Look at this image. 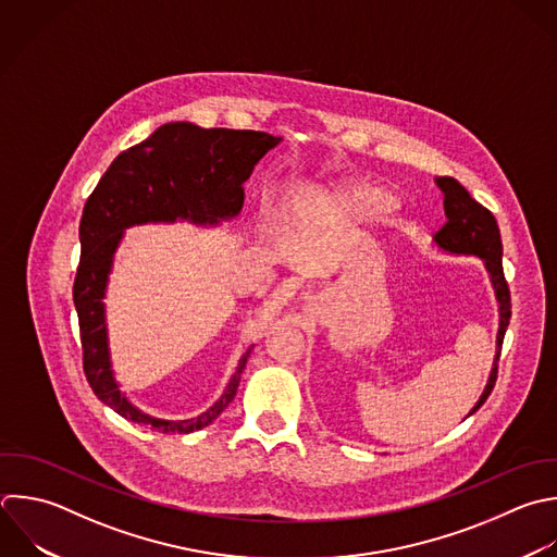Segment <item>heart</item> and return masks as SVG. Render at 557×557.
Listing matches in <instances>:
<instances>
[{"instance_id": "heart-1", "label": "heart", "mask_w": 557, "mask_h": 557, "mask_svg": "<svg viewBox=\"0 0 557 557\" xmlns=\"http://www.w3.org/2000/svg\"><path fill=\"white\" fill-rule=\"evenodd\" d=\"M339 200L344 202V207H348L357 215H379L392 209L394 205V196L389 191L368 183L350 185L339 194Z\"/></svg>"}]
</instances>
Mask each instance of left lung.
<instances>
[{
    "instance_id": "obj_1",
    "label": "left lung",
    "mask_w": 557,
    "mask_h": 557,
    "mask_svg": "<svg viewBox=\"0 0 557 557\" xmlns=\"http://www.w3.org/2000/svg\"><path fill=\"white\" fill-rule=\"evenodd\" d=\"M435 185L444 194V215L446 224L433 235V242L440 250L448 255H468L479 257L487 270L496 302H498V333H496V357L490 370V379L483 387V394L474 403V407L468 411L472 416L490 396L494 383H496V370H498V355L500 344L511 318V302H509V287L503 274V244L500 233L494 215L481 207L455 178L440 176L435 178Z\"/></svg>"
}]
</instances>
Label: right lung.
I'll return each instance as SVG.
<instances>
[{"instance_id":"right-lung-1","label":"right lung","mask_w":557,"mask_h":557,"mask_svg":"<svg viewBox=\"0 0 557 557\" xmlns=\"http://www.w3.org/2000/svg\"><path fill=\"white\" fill-rule=\"evenodd\" d=\"M281 144L257 131L200 128L172 122L122 152L89 196L81 220V265L74 305L81 322L83 366L94 394L122 418L161 433H191L211 424L235 398L252 346L242 355L224 394L191 420H161L139 411L120 389L111 366L104 296L124 231L137 224L189 220L215 226L239 215L244 183Z\"/></svg>"}]
</instances>
